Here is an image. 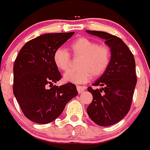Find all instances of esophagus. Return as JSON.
Returning <instances> with one entry per match:
<instances>
[{
  "label": "esophagus",
  "instance_id": "obj_1",
  "mask_svg": "<svg viewBox=\"0 0 150 150\" xmlns=\"http://www.w3.org/2000/svg\"><path fill=\"white\" fill-rule=\"evenodd\" d=\"M76 89H77V91H78V93L81 94V93H83V91H84L85 88L83 86H76Z\"/></svg>",
  "mask_w": 150,
  "mask_h": 150
}]
</instances>
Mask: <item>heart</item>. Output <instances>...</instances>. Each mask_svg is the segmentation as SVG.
<instances>
[{
	"mask_svg": "<svg viewBox=\"0 0 150 150\" xmlns=\"http://www.w3.org/2000/svg\"><path fill=\"white\" fill-rule=\"evenodd\" d=\"M71 51L74 56H80L77 62L78 68L71 69L64 74V80L68 83L82 84L93 76L104 74L110 64L111 51L106 45H98L86 38H79L71 43ZM71 57L63 47H59L53 54V62L60 71L69 67Z\"/></svg>",
	"mask_w": 150,
	"mask_h": 150,
	"instance_id": "1",
	"label": "heart"
}]
</instances>
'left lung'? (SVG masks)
<instances>
[{
    "mask_svg": "<svg viewBox=\"0 0 150 150\" xmlns=\"http://www.w3.org/2000/svg\"><path fill=\"white\" fill-rule=\"evenodd\" d=\"M86 32L104 40L111 51L109 66L93 83L102 88H87L93 96L87 107L88 116L100 126H110L121 121L132 105L137 83L134 58L127 45L116 36L97 30Z\"/></svg>",
    "mask_w": 150,
    "mask_h": 150,
    "instance_id": "8db88e82",
    "label": "left lung"
}]
</instances>
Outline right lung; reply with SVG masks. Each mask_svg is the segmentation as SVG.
<instances>
[{
	"label": "right lung",
	"instance_id": "add662e5",
	"mask_svg": "<svg viewBox=\"0 0 150 150\" xmlns=\"http://www.w3.org/2000/svg\"><path fill=\"white\" fill-rule=\"evenodd\" d=\"M74 34H42L26 43L18 52L13 66V94L24 115L34 122L47 124L56 120L77 95L73 83L53 85L62 78L53 54Z\"/></svg>",
	"mask_w": 150,
	"mask_h": 150
}]
</instances>
